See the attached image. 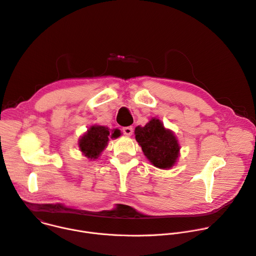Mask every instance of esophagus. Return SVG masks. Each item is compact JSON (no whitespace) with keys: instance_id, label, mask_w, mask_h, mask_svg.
I'll use <instances>...</instances> for the list:
<instances>
[{"instance_id":"34e87169","label":"esophagus","mask_w":256,"mask_h":256,"mask_svg":"<svg viewBox=\"0 0 256 256\" xmlns=\"http://www.w3.org/2000/svg\"><path fill=\"white\" fill-rule=\"evenodd\" d=\"M134 132V128L132 126H126V128H122V132L126 136H130Z\"/></svg>"}]
</instances>
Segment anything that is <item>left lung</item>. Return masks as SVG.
Masks as SVG:
<instances>
[{"instance_id":"left-lung-1","label":"left lung","mask_w":256,"mask_h":256,"mask_svg":"<svg viewBox=\"0 0 256 256\" xmlns=\"http://www.w3.org/2000/svg\"><path fill=\"white\" fill-rule=\"evenodd\" d=\"M134 134L154 166L166 170L176 164L180 151L178 141L172 132L166 130L159 120L152 118L145 126H136Z\"/></svg>"}]
</instances>
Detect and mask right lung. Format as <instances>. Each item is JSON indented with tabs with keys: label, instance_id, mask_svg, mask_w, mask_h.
<instances>
[{
	"label": "right lung",
	"instance_id": "add662e5",
	"mask_svg": "<svg viewBox=\"0 0 256 256\" xmlns=\"http://www.w3.org/2000/svg\"><path fill=\"white\" fill-rule=\"evenodd\" d=\"M110 132L108 128L102 126H92L88 130V132L84 134L80 140V151L90 159H96L99 154L107 146L109 140ZM120 136V132L115 130L111 134V138H118Z\"/></svg>",
	"mask_w": 256,
	"mask_h": 256
}]
</instances>
